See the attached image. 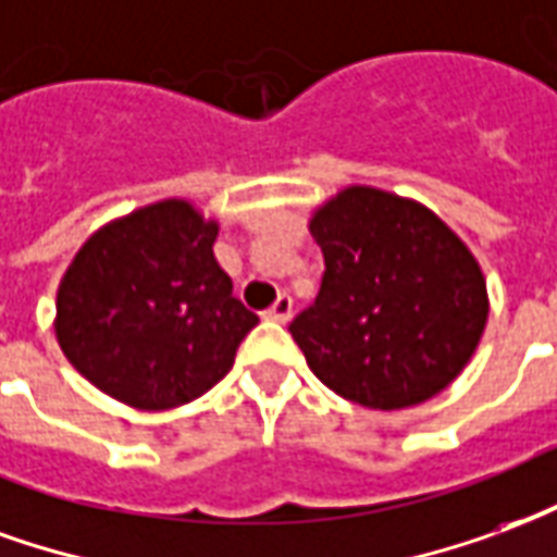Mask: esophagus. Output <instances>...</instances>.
Returning <instances> with one entry per match:
<instances>
[{"mask_svg": "<svg viewBox=\"0 0 557 557\" xmlns=\"http://www.w3.org/2000/svg\"><path fill=\"white\" fill-rule=\"evenodd\" d=\"M290 314H294V299H290L287 294L278 296L273 306L263 311V318L273 320V323H287V320H290Z\"/></svg>", "mask_w": 557, "mask_h": 557, "instance_id": "1", "label": "esophagus"}]
</instances>
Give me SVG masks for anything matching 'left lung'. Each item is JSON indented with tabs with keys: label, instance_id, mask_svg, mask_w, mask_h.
<instances>
[{
	"label": "left lung",
	"instance_id": "left-lung-1",
	"mask_svg": "<svg viewBox=\"0 0 557 557\" xmlns=\"http://www.w3.org/2000/svg\"><path fill=\"white\" fill-rule=\"evenodd\" d=\"M308 231L326 273L290 335L320 383L385 412L448 388L490 318L469 246L433 210L373 186L341 189Z\"/></svg>",
	"mask_w": 557,
	"mask_h": 557
}]
</instances>
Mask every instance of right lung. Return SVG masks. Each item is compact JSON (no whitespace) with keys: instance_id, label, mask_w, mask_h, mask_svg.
I'll list each match as a JSON object with an SVG mask.
<instances>
[{"instance_id":"obj_1","label":"right lung","mask_w":557,"mask_h":557,"mask_svg":"<svg viewBox=\"0 0 557 557\" xmlns=\"http://www.w3.org/2000/svg\"><path fill=\"white\" fill-rule=\"evenodd\" d=\"M219 222L184 198L112 219L85 239L55 296V338L103 395L184 407L231 371L258 314L213 255Z\"/></svg>"}]
</instances>
